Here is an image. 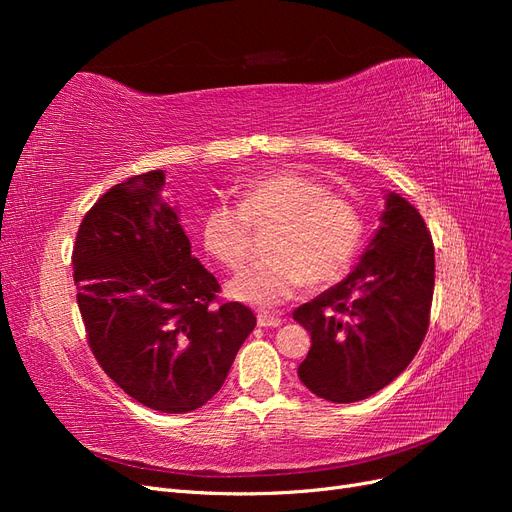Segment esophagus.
<instances>
[{
    "mask_svg": "<svg viewBox=\"0 0 512 512\" xmlns=\"http://www.w3.org/2000/svg\"><path fill=\"white\" fill-rule=\"evenodd\" d=\"M256 320H258V327H280V324H282L280 316H273V314H267V312H260L256 316Z\"/></svg>",
    "mask_w": 512,
    "mask_h": 512,
    "instance_id": "1",
    "label": "esophagus"
}]
</instances>
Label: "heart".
<instances>
[{"label": "heart", "mask_w": 512, "mask_h": 512, "mask_svg": "<svg viewBox=\"0 0 512 512\" xmlns=\"http://www.w3.org/2000/svg\"><path fill=\"white\" fill-rule=\"evenodd\" d=\"M256 232L273 230L267 260L241 271L228 282L235 301L277 307L307 282L322 288L342 280L359 254L363 218L344 196L301 170H275L250 179L239 205H213L200 222L205 252L226 269H239Z\"/></svg>", "instance_id": "obj_1"}]
</instances>
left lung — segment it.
Wrapping results in <instances>:
<instances>
[{"label":"left lung","instance_id":"obj_1","mask_svg":"<svg viewBox=\"0 0 512 512\" xmlns=\"http://www.w3.org/2000/svg\"><path fill=\"white\" fill-rule=\"evenodd\" d=\"M433 243L404 196L386 192L380 226L348 277L294 309L312 335L299 378L333 404L367 399L421 348L433 299Z\"/></svg>","mask_w":512,"mask_h":512}]
</instances>
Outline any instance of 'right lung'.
Listing matches in <instances>:
<instances>
[{
	"label": "right lung",
	"mask_w": 512,
	"mask_h": 512,
	"mask_svg": "<svg viewBox=\"0 0 512 512\" xmlns=\"http://www.w3.org/2000/svg\"><path fill=\"white\" fill-rule=\"evenodd\" d=\"M164 170L113 185L83 218L72 265L91 352L143 406L192 412L220 391L256 316L213 305L220 284L192 256Z\"/></svg>",
	"instance_id": "obj_1"
}]
</instances>
